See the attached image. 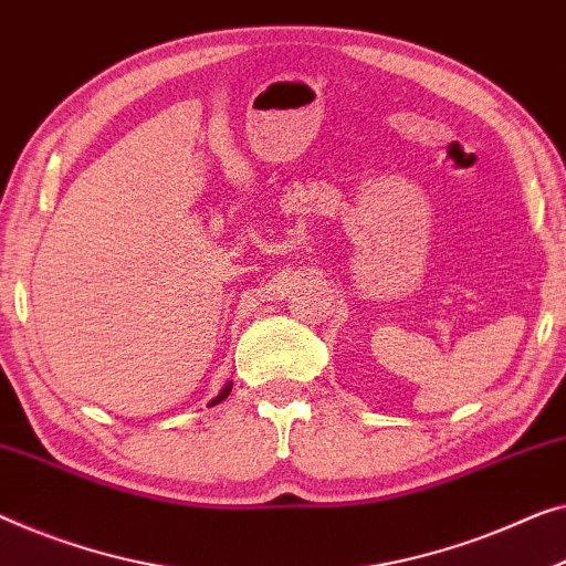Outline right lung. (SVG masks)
I'll return each mask as SVG.
<instances>
[{"label": "right lung", "mask_w": 566, "mask_h": 566, "mask_svg": "<svg viewBox=\"0 0 566 566\" xmlns=\"http://www.w3.org/2000/svg\"><path fill=\"white\" fill-rule=\"evenodd\" d=\"M229 390H232V382H227V385H224V388H222V392H219V396H217L214 400H211V403H209V406H217V403H219V400H224V398L229 396Z\"/></svg>", "instance_id": "1"}]
</instances>
